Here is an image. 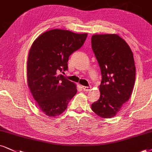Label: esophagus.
Returning <instances> with one entry per match:
<instances>
[{
	"instance_id": "obj_1",
	"label": "esophagus",
	"mask_w": 152,
	"mask_h": 152,
	"mask_svg": "<svg viewBox=\"0 0 152 152\" xmlns=\"http://www.w3.org/2000/svg\"><path fill=\"white\" fill-rule=\"evenodd\" d=\"M82 88L84 91H89L91 90V87H88V86H82Z\"/></svg>"
}]
</instances>
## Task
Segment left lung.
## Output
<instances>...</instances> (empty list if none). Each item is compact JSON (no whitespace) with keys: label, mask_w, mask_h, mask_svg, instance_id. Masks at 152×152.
Returning <instances> with one entry per match:
<instances>
[{"label":"left lung","mask_w":152,"mask_h":152,"mask_svg":"<svg viewBox=\"0 0 152 152\" xmlns=\"http://www.w3.org/2000/svg\"><path fill=\"white\" fill-rule=\"evenodd\" d=\"M91 43L102 74L100 97L91 108L102 118H112L131 96L135 82L133 54L116 34H95Z\"/></svg>","instance_id":"1"}]
</instances>
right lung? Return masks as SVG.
<instances>
[{
	"instance_id": "right-lung-1",
	"label": "right lung",
	"mask_w": 152,
	"mask_h": 152,
	"mask_svg": "<svg viewBox=\"0 0 152 152\" xmlns=\"http://www.w3.org/2000/svg\"><path fill=\"white\" fill-rule=\"evenodd\" d=\"M88 34L53 29L32 44L27 60V83L38 106L48 116H59L67 108L77 89L59 72L68 69L72 54L81 48Z\"/></svg>"
}]
</instances>
